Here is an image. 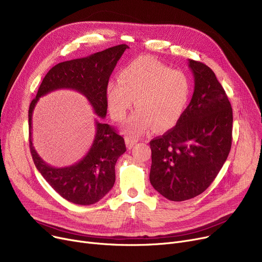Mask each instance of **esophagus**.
<instances>
[{
  "label": "esophagus",
  "instance_id": "1",
  "mask_svg": "<svg viewBox=\"0 0 262 262\" xmlns=\"http://www.w3.org/2000/svg\"><path fill=\"white\" fill-rule=\"evenodd\" d=\"M136 143H137V140L130 139V138H126V145H127L128 148H132Z\"/></svg>",
  "mask_w": 262,
  "mask_h": 262
}]
</instances>
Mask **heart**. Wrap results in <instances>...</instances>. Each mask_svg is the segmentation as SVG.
<instances>
[{
    "label": "heart",
    "instance_id": "b5f03b06",
    "mask_svg": "<svg viewBox=\"0 0 262 262\" xmlns=\"http://www.w3.org/2000/svg\"><path fill=\"white\" fill-rule=\"evenodd\" d=\"M110 115L122 121L135 104L139 109L122 125L129 137H139L155 126L173 127L181 119L190 96V81L175 70L153 58L138 57L124 67L119 81H110L106 90Z\"/></svg>",
    "mask_w": 262,
    "mask_h": 262
}]
</instances>
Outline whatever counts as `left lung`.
<instances>
[{
  "instance_id": "8db88e82",
  "label": "left lung",
  "mask_w": 262,
  "mask_h": 262,
  "mask_svg": "<svg viewBox=\"0 0 262 262\" xmlns=\"http://www.w3.org/2000/svg\"><path fill=\"white\" fill-rule=\"evenodd\" d=\"M194 77L192 99L176 125L149 142V182L166 199L182 202L207 189L231 147L232 109L214 72L188 59Z\"/></svg>"
}]
</instances>
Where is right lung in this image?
I'll return each instance as SVG.
<instances>
[{"label":"right lung","instance_id":"right-lung-1","mask_svg":"<svg viewBox=\"0 0 262 262\" xmlns=\"http://www.w3.org/2000/svg\"><path fill=\"white\" fill-rule=\"evenodd\" d=\"M126 49L128 46L120 45L84 58L54 66L45 76L30 105V148L35 166L60 196L73 204L92 205L112 190L116 182V162L125 153V142L112 126L95 120L94 140L85 157L72 166L55 168L38 155L33 145V112L41 96L55 90L71 89L84 95L94 114L104 119L107 114L108 80Z\"/></svg>","mask_w":262,"mask_h":262}]
</instances>
